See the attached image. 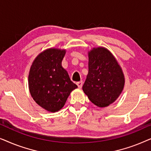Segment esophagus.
Segmentation results:
<instances>
[{
  "label": "esophagus",
  "instance_id": "1",
  "mask_svg": "<svg viewBox=\"0 0 151 151\" xmlns=\"http://www.w3.org/2000/svg\"><path fill=\"white\" fill-rule=\"evenodd\" d=\"M76 84H77V86H78V88H82V85H83V82H82V81L78 82L77 83H76Z\"/></svg>",
  "mask_w": 151,
  "mask_h": 151
}]
</instances>
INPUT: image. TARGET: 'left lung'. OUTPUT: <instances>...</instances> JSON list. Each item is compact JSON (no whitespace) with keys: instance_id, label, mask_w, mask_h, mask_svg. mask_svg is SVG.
<instances>
[{"instance_id":"8db88e82","label":"left lung","mask_w":151,"mask_h":151,"mask_svg":"<svg viewBox=\"0 0 151 151\" xmlns=\"http://www.w3.org/2000/svg\"><path fill=\"white\" fill-rule=\"evenodd\" d=\"M124 86L120 66L110 51L104 47L88 52V73L82 89L91 102L106 107L116 100Z\"/></svg>"}]
</instances>
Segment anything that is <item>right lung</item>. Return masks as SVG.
<instances>
[{
	"label": "right lung",
	"mask_w": 151,
	"mask_h": 151,
	"mask_svg": "<svg viewBox=\"0 0 151 151\" xmlns=\"http://www.w3.org/2000/svg\"><path fill=\"white\" fill-rule=\"evenodd\" d=\"M65 52L58 49L44 51L34 60L29 74V88L33 99L50 112L63 108L70 93L78 88L62 67Z\"/></svg>",
	"instance_id": "right-lung-1"
}]
</instances>
